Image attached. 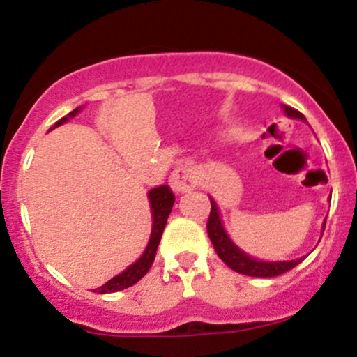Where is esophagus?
<instances>
[{
    "instance_id": "1",
    "label": "esophagus",
    "mask_w": 357,
    "mask_h": 357,
    "mask_svg": "<svg viewBox=\"0 0 357 357\" xmlns=\"http://www.w3.org/2000/svg\"><path fill=\"white\" fill-rule=\"evenodd\" d=\"M198 184V171L192 165H183L169 176V186L176 192L190 191Z\"/></svg>"
}]
</instances>
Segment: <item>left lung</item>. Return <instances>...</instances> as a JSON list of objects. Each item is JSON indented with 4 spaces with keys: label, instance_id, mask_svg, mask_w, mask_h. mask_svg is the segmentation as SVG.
<instances>
[{
    "label": "left lung",
    "instance_id": "left-lung-1",
    "mask_svg": "<svg viewBox=\"0 0 357 357\" xmlns=\"http://www.w3.org/2000/svg\"><path fill=\"white\" fill-rule=\"evenodd\" d=\"M284 110L289 117L305 121L304 114H301L296 109L289 107V105H284ZM210 199H211V211H210V218H208V225H206L208 236H210L213 247H215V252L218 253V257L231 270L250 277H277V275H282V273L289 272V270H292L294 267H297V265L305 258L302 257V258H297V260H289V261H261L247 255V253L241 252V250L230 240V236L227 235V231H225L223 228V223H221L218 206H216L215 199L213 198ZM322 228H326V221H324Z\"/></svg>",
    "mask_w": 357,
    "mask_h": 357
}]
</instances>
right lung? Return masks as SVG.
Instances as JSON below:
<instances>
[{
  "instance_id": "obj_1",
  "label": "right lung",
  "mask_w": 357,
  "mask_h": 357,
  "mask_svg": "<svg viewBox=\"0 0 357 357\" xmlns=\"http://www.w3.org/2000/svg\"><path fill=\"white\" fill-rule=\"evenodd\" d=\"M82 107H77L75 110H72L68 116L61 117L59 122H56L55 127H59L67 122L68 119L75 117L77 114L80 112ZM149 198V204H151V211H153V230H151V238L149 243L142 253L141 258L136 261V264L130 265L129 268H126L124 272L119 273L114 278H110L107 284H104L102 287L97 289L99 294H110V292H119V290H124L127 287H132L134 284H137L142 277L149 272L151 265H153L154 258H155V250H158L159 241H161L162 231H165L167 216H169L171 210H173L174 204V195L173 191L169 190V186L162 184V186L154 188V190L149 191L147 195Z\"/></svg>"
}]
</instances>
